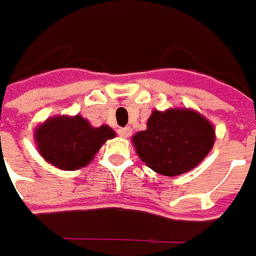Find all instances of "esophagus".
Instances as JSON below:
<instances>
[{"label": "esophagus", "mask_w": 256, "mask_h": 256, "mask_svg": "<svg viewBox=\"0 0 256 256\" xmlns=\"http://www.w3.org/2000/svg\"><path fill=\"white\" fill-rule=\"evenodd\" d=\"M118 133H119L120 137H123V138H128V137L132 134V128H119V130H118Z\"/></svg>", "instance_id": "34e87169"}]
</instances>
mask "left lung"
<instances>
[{
    "instance_id": "8db88e82",
    "label": "left lung",
    "mask_w": 256,
    "mask_h": 256,
    "mask_svg": "<svg viewBox=\"0 0 256 256\" xmlns=\"http://www.w3.org/2000/svg\"><path fill=\"white\" fill-rule=\"evenodd\" d=\"M132 142L147 167L174 177L192 170L206 158L216 142V130L196 110H154L147 128L136 133Z\"/></svg>"
}]
</instances>
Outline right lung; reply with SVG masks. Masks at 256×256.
I'll list each match as a JSON object with an SVG mask.
<instances>
[{
    "label": "right lung",
    "instance_id": "right-lung-1",
    "mask_svg": "<svg viewBox=\"0 0 256 256\" xmlns=\"http://www.w3.org/2000/svg\"><path fill=\"white\" fill-rule=\"evenodd\" d=\"M114 137L109 126L93 128L80 114L56 116L35 130L40 154L60 170H78L92 162L100 146Z\"/></svg>",
    "mask_w": 256,
    "mask_h": 256
}]
</instances>
